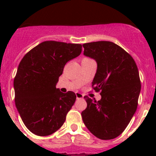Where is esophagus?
Wrapping results in <instances>:
<instances>
[{
  "mask_svg": "<svg viewBox=\"0 0 156 156\" xmlns=\"http://www.w3.org/2000/svg\"><path fill=\"white\" fill-rule=\"evenodd\" d=\"M76 96L77 99H82L83 98V94H82L81 93H79V92L76 93Z\"/></svg>",
  "mask_w": 156,
  "mask_h": 156,
  "instance_id": "1",
  "label": "esophagus"
}]
</instances>
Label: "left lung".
I'll return each mask as SVG.
<instances>
[{"instance_id": "1", "label": "left lung", "mask_w": 156, "mask_h": 156, "mask_svg": "<svg viewBox=\"0 0 156 156\" xmlns=\"http://www.w3.org/2000/svg\"><path fill=\"white\" fill-rule=\"evenodd\" d=\"M83 55L97 62L92 87L101 98L87 103L83 121L90 132L101 140L115 138L123 132L137 110L140 80L136 62L119 45L110 41L83 44Z\"/></svg>"}]
</instances>
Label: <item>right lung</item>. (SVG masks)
<instances>
[{
  "label": "right lung",
  "instance_id": "obj_1",
  "mask_svg": "<svg viewBox=\"0 0 156 156\" xmlns=\"http://www.w3.org/2000/svg\"><path fill=\"white\" fill-rule=\"evenodd\" d=\"M82 45L48 41L27 52L14 79L15 101L27 129L38 136L57 131L75 103V93L56 88L65 65L79 56Z\"/></svg>",
  "mask_w": 156,
  "mask_h": 156
}]
</instances>
